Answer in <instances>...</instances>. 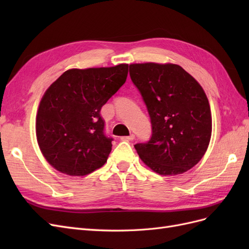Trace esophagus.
<instances>
[{"mask_svg": "<svg viewBox=\"0 0 249 249\" xmlns=\"http://www.w3.org/2000/svg\"><path fill=\"white\" fill-rule=\"evenodd\" d=\"M134 139H135V135L134 134H131L130 136H124V137H122V140H124V141H132Z\"/></svg>", "mask_w": 249, "mask_h": 249, "instance_id": "34e87169", "label": "esophagus"}]
</instances>
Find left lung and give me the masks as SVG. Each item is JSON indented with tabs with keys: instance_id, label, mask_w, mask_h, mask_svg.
Returning a JSON list of instances; mask_svg holds the SVG:
<instances>
[{
	"instance_id": "1",
	"label": "left lung",
	"mask_w": 249,
	"mask_h": 249,
	"mask_svg": "<svg viewBox=\"0 0 249 249\" xmlns=\"http://www.w3.org/2000/svg\"><path fill=\"white\" fill-rule=\"evenodd\" d=\"M130 77L152 124V137L137 143L140 159L161 176H177L196 165L209 146L212 117L199 83L177 64L136 63Z\"/></svg>"
}]
</instances>
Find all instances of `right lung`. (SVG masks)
<instances>
[{
  "mask_svg": "<svg viewBox=\"0 0 249 249\" xmlns=\"http://www.w3.org/2000/svg\"><path fill=\"white\" fill-rule=\"evenodd\" d=\"M129 65L66 71L44 92L36 116V137L58 171L82 177L101 168L112 149L101 109L122 87Z\"/></svg>",
  "mask_w": 249,
  "mask_h": 249,
  "instance_id": "right-lung-1",
  "label": "right lung"
}]
</instances>
